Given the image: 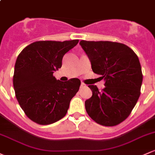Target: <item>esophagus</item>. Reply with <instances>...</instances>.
<instances>
[{"mask_svg": "<svg viewBox=\"0 0 155 155\" xmlns=\"http://www.w3.org/2000/svg\"><path fill=\"white\" fill-rule=\"evenodd\" d=\"M85 84H84V83H81V85H80V87L81 88H83V87H85Z\"/></svg>", "mask_w": 155, "mask_h": 155, "instance_id": "esophagus-1", "label": "esophagus"}]
</instances>
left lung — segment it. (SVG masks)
Segmentation results:
<instances>
[{"label": "left lung", "instance_id": "left-lung-1", "mask_svg": "<svg viewBox=\"0 0 155 155\" xmlns=\"http://www.w3.org/2000/svg\"><path fill=\"white\" fill-rule=\"evenodd\" d=\"M94 73L102 76L105 87L88 85L93 95L84 102L91 119L105 126L124 121L136 105L143 82L140 63L131 48L112 41H81Z\"/></svg>", "mask_w": 155, "mask_h": 155}]
</instances>
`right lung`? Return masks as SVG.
Returning a JSON list of instances; mask_svg holds the SVG:
<instances>
[{"instance_id": "1", "label": "right lung", "mask_w": 155, "mask_h": 155, "mask_svg": "<svg viewBox=\"0 0 155 155\" xmlns=\"http://www.w3.org/2000/svg\"><path fill=\"white\" fill-rule=\"evenodd\" d=\"M78 42L36 41L18 56L13 76L16 98L26 115L35 123L52 124L66 115L81 82L76 78L61 82L53 73L61 68L63 56Z\"/></svg>"}]
</instances>
